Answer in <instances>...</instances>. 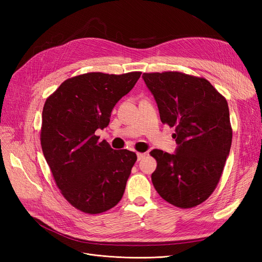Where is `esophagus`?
Here are the masks:
<instances>
[{"label":"esophagus","mask_w":262,"mask_h":262,"mask_svg":"<svg viewBox=\"0 0 262 262\" xmlns=\"http://www.w3.org/2000/svg\"><path fill=\"white\" fill-rule=\"evenodd\" d=\"M138 156V161H142L145 157V153H137Z\"/></svg>","instance_id":"esophagus-1"}]
</instances>
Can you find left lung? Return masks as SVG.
I'll return each instance as SVG.
<instances>
[{"mask_svg": "<svg viewBox=\"0 0 262 262\" xmlns=\"http://www.w3.org/2000/svg\"><path fill=\"white\" fill-rule=\"evenodd\" d=\"M163 123L175 128L173 154L153 149L152 182L165 201L193 208L212 194L232 145L226 99L205 78L180 72L143 73Z\"/></svg>", "mask_w": 262, "mask_h": 262, "instance_id": "8db88e82", "label": "left lung"}]
</instances>
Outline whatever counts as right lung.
Returning a JSON list of instances; mask_svg holds the SVG:
<instances>
[{
	"label": "right lung",
	"mask_w": 262,
	"mask_h": 262,
	"mask_svg": "<svg viewBox=\"0 0 262 262\" xmlns=\"http://www.w3.org/2000/svg\"><path fill=\"white\" fill-rule=\"evenodd\" d=\"M141 74L78 75L63 82L45 102L43 156L63 196L82 212L108 211L123 195L137 154L112 148L95 131L109 124L114 107Z\"/></svg>",
	"instance_id": "1"
}]
</instances>
